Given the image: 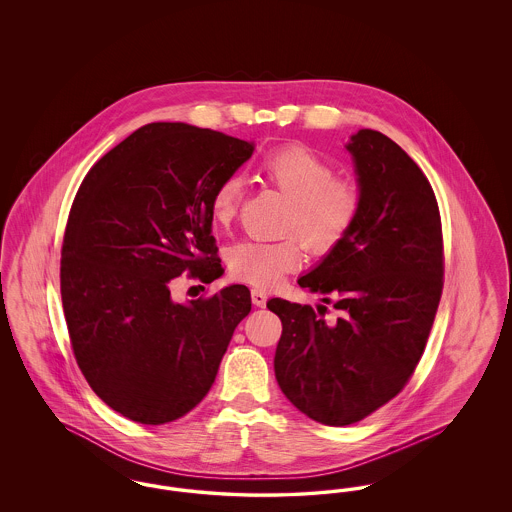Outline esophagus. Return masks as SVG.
<instances>
[{
  "instance_id": "obj_1",
  "label": "esophagus",
  "mask_w": 512,
  "mask_h": 512,
  "mask_svg": "<svg viewBox=\"0 0 512 512\" xmlns=\"http://www.w3.org/2000/svg\"><path fill=\"white\" fill-rule=\"evenodd\" d=\"M267 293L263 292V290H251V301H253V305H257V307H265L267 305Z\"/></svg>"
}]
</instances>
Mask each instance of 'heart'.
Instances as JSON below:
<instances>
[{"mask_svg":"<svg viewBox=\"0 0 512 512\" xmlns=\"http://www.w3.org/2000/svg\"><path fill=\"white\" fill-rule=\"evenodd\" d=\"M259 171L270 186L292 201L284 232L299 235L313 255L332 253L361 219V186L351 178H336L332 163L309 147L274 149L261 161ZM242 195L240 176L220 180L211 195V219L217 226L228 228L236 219ZM298 239L286 236L278 242L249 240L234 245L226 259L230 276L257 290L276 288L303 263V245Z\"/></svg>","mask_w":512,"mask_h":512,"instance_id":"1","label":"heart"}]
</instances>
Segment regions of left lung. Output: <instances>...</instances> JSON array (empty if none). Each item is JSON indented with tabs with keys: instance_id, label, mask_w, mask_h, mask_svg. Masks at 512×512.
Instances as JSON below:
<instances>
[{
	"instance_id": "8db88e82",
	"label": "left lung",
	"mask_w": 512,
	"mask_h": 512,
	"mask_svg": "<svg viewBox=\"0 0 512 512\" xmlns=\"http://www.w3.org/2000/svg\"><path fill=\"white\" fill-rule=\"evenodd\" d=\"M363 213L347 240L301 288L340 311L270 299L282 320L274 355L280 390L303 414L347 426L378 411L405 388L430 336L443 290V236L434 190L388 136H351Z\"/></svg>"
}]
</instances>
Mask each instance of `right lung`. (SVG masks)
Returning <instances> with one entry per match:
<instances>
[{
    "instance_id": "1",
    "label": "right lung",
    "mask_w": 512,
    "mask_h": 512,
    "mask_svg": "<svg viewBox=\"0 0 512 512\" xmlns=\"http://www.w3.org/2000/svg\"><path fill=\"white\" fill-rule=\"evenodd\" d=\"M253 144L184 122H151L82 180L61 247V299L74 359L113 411L165 424L211 390L251 295L234 284L174 303L182 272L222 276L211 195Z\"/></svg>"
}]
</instances>
